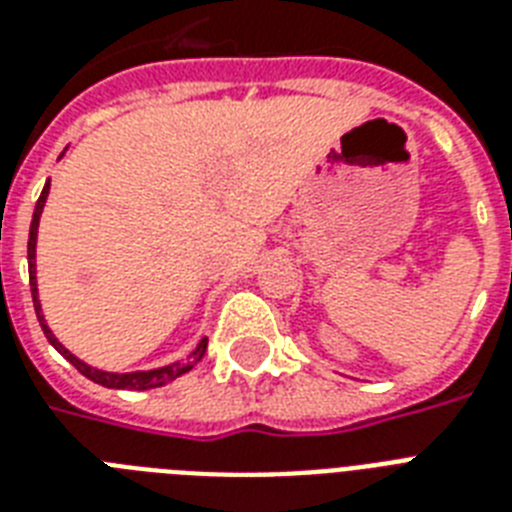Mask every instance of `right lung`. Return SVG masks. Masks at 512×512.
<instances>
[{
	"label": "right lung",
	"instance_id": "add662e5",
	"mask_svg": "<svg viewBox=\"0 0 512 512\" xmlns=\"http://www.w3.org/2000/svg\"><path fill=\"white\" fill-rule=\"evenodd\" d=\"M47 193H50V180H47V185H44L42 196H39V201H36V209H34V217H31V231H28V281H31V295H34V311H36V319H39V324H42L44 329V337L50 340V345L55 350H58L60 356H66L71 364L79 369V372L87 377V380L98 382V385H103V388H119V390H148V388H162V385H167V382H172L175 377H180V374H185L188 369H193V366L199 364L201 356H204V350H207V340L199 342V348L193 350L191 356L185 358V361H175V364L170 366H162V369H151V372H130V374H116V372H100V369H92V366H87L84 361H79V358L74 356V353H68L63 345H60L58 340H55V335L50 332V327L44 324V316H42V305H39V297H36V268H34V257H36V228H39V215H42L44 209V201H47Z\"/></svg>",
	"mask_w": 512,
	"mask_h": 512
}]
</instances>
